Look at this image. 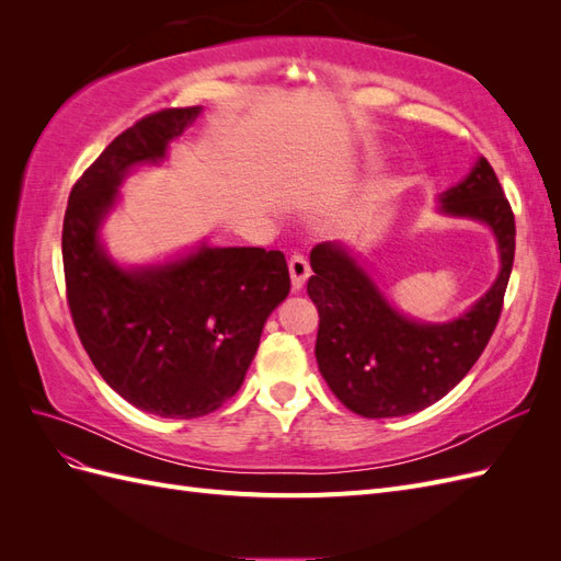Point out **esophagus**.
<instances>
[{
  "label": "esophagus",
  "mask_w": 561,
  "mask_h": 561,
  "mask_svg": "<svg viewBox=\"0 0 561 561\" xmlns=\"http://www.w3.org/2000/svg\"><path fill=\"white\" fill-rule=\"evenodd\" d=\"M287 266H290V278H293V290H301L304 283H307V278L311 276V266H309V260L304 257L301 252H295L290 262H287Z\"/></svg>",
  "instance_id": "1"
}]
</instances>
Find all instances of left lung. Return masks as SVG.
I'll list each match as a JSON object with an SVG mask.
<instances>
[{
    "label": "left lung",
    "instance_id": "1",
    "mask_svg": "<svg viewBox=\"0 0 561 561\" xmlns=\"http://www.w3.org/2000/svg\"><path fill=\"white\" fill-rule=\"evenodd\" d=\"M439 210L494 231L501 274L474 307L443 325L398 313L342 243L311 250L307 293L318 309L316 360L332 393L365 419L404 416L445 398L478 363L494 334L515 260V215L482 157L443 194Z\"/></svg>",
    "mask_w": 561,
    "mask_h": 561
}]
</instances>
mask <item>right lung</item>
<instances>
[{
    "mask_svg": "<svg viewBox=\"0 0 561 561\" xmlns=\"http://www.w3.org/2000/svg\"><path fill=\"white\" fill-rule=\"evenodd\" d=\"M201 107L142 116L72 186L62 222L67 304L91 363L142 412L196 419L241 388L262 328L290 293L280 250L208 248L161 266L122 268L98 229L133 165L157 163Z\"/></svg>",
    "mask_w": 561,
    "mask_h": 561,
    "instance_id": "add662e5",
    "label": "right lung"
}]
</instances>
